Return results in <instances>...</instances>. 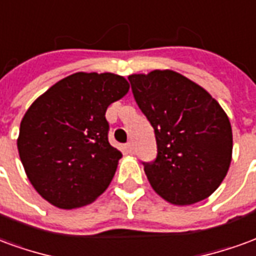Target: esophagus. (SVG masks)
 <instances>
[{"label": "esophagus", "instance_id": "esophagus-1", "mask_svg": "<svg viewBox=\"0 0 256 256\" xmlns=\"http://www.w3.org/2000/svg\"><path fill=\"white\" fill-rule=\"evenodd\" d=\"M124 150H126V152H128V154H133V150H134L133 142H132V141H128V144L124 145Z\"/></svg>", "mask_w": 256, "mask_h": 256}]
</instances>
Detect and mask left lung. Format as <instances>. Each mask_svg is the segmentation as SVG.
Wrapping results in <instances>:
<instances>
[{
    "instance_id": "1",
    "label": "left lung",
    "mask_w": 256,
    "mask_h": 256,
    "mask_svg": "<svg viewBox=\"0 0 256 256\" xmlns=\"http://www.w3.org/2000/svg\"><path fill=\"white\" fill-rule=\"evenodd\" d=\"M134 100L155 130L158 155L142 163L148 181L168 203L207 198L229 170V118L208 92L172 70L128 76Z\"/></svg>"
}]
</instances>
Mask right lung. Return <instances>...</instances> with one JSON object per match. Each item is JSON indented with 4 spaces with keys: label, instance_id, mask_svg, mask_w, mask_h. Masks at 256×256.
Masks as SVG:
<instances>
[{
    "label": "right lung",
    "instance_id": "obj_1",
    "mask_svg": "<svg viewBox=\"0 0 256 256\" xmlns=\"http://www.w3.org/2000/svg\"><path fill=\"white\" fill-rule=\"evenodd\" d=\"M111 72H76L36 98L20 123L18 150L42 198L71 210L94 202L111 184L122 154L108 141L106 108L128 92Z\"/></svg>",
    "mask_w": 256,
    "mask_h": 256
}]
</instances>
